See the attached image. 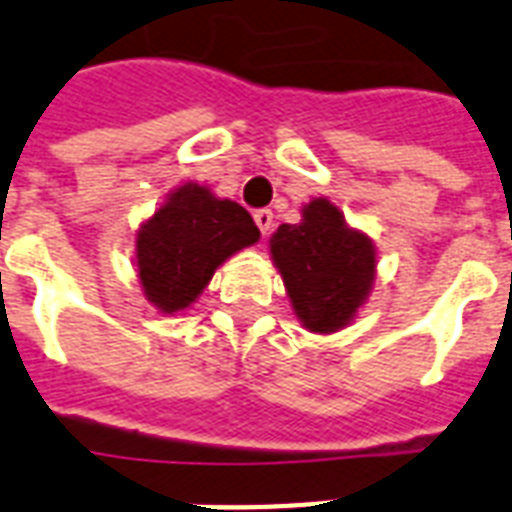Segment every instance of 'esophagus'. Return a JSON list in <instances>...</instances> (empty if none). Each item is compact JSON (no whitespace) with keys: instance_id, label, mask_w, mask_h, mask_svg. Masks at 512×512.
I'll use <instances>...</instances> for the list:
<instances>
[{"instance_id":"esophagus-1","label":"esophagus","mask_w":512,"mask_h":512,"mask_svg":"<svg viewBox=\"0 0 512 512\" xmlns=\"http://www.w3.org/2000/svg\"><path fill=\"white\" fill-rule=\"evenodd\" d=\"M255 223H257V228H260V234L268 236L270 228H273V213H270V210H257Z\"/></svg>"}]
</instances>
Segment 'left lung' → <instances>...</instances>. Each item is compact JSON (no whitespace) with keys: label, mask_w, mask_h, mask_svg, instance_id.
Instances as JSON below:
<instances>
[{"label":"left lung","mask_w":512,"mask_h":512,"mask_svg":"<svg viewBox=\"0 0 512 512\" xmlns=\"http://www.w3.org/2000/svg\"><path fill=\"white\" fill-rule=\"evenodd\" d=\"M270 257L299 323L313 334L350 326L376 281L371 236L352 228L326 197L310 199L299 223L278 226L270 236Z\"/></svg>","instance_id":"1"}]
</instances>
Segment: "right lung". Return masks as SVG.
Returning a JSON list of instances; mask_svg holds the SVG:
<instances>
[{
	"instance_id": "obj_1",
	"label": "right lung",
	"mask_w": 512,
	"mask_h": 512,
	"mask_svg": "<svg viewBox=\"0 0 512 512\" xmlns=\"http://www.w3.org/2000/svg\"><path fill=\"white\" fill-rule=\"evenodd\" d=\"M257 239L260 231L242 205L186 181L136 231V273L144 297L165 315L186 310L215 270Z\"/></svg>"
}]
</instances>
